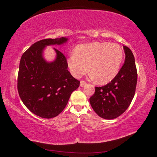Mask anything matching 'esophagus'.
I'll list each match as a JSON object with an SVG mask.
<instances>
[{
  "label": "esophagus",
  "instance_id": "34e87169",
  "mask_svg": "<svg viewBox=\"0 0 157 157\" xmlns=\"http://www.w3.org/2000/svg\"><path fill=\"white\" fill-rule=\"evenodd\" d=\"M86 84V82H85V81H84V80H81L80 81V86L84 87Z\"/></svg>",
  "mask_w": 157,
  "mask_h": 157
}]
</instances>
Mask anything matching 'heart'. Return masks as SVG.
I'll return each mask as SVG.
<instances>
[{"label": "heart", "instance_id": "obj_1", "mask_svg": "<svg viewBox=\"0 0 157 157\" xmlns=\"http://www.w3.org/2000/svg\"><path fill=\"white\" fill-rule=\"evenodd\" d=\"M123 57V50L118 44L95 42L79 45L75 53L68 58L67 65L71 74L77 78L89 70L90 76L95 78L97 82L105 84L118 73Z\"/></svg>", "mask_w": 157, "mask_h": 157}]
</instances>
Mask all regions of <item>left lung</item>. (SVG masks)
I'll use <instances>...</instances> for the list:
<instances>
[{"mask_svg":"<svg viewBox=\"0 0 157 157\" xmlns=\"http://www.w3.org/2000/svg\"><path fill=\"white\" fill-rule=\"evenodd\" d=\"M125 62L117 75L105 86L95 87L90 104L101 118L113 119L123 114L130 106L137 82L135 57L129 48L124 46Z\"/></svg>","mask_w":157,"mask_h":157,"instance_id":"1","label":"left lung"}]
</instances>
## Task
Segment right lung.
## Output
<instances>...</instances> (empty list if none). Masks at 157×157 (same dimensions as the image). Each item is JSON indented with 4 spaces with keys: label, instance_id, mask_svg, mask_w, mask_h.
Here are the masks:
<instances>
[{
    "label": "right lung",
    "instance_id": "right-lung-1",
    "mask_svg": "<svg viewBox=\"0 0 157 157\" xmlns=\"http://www.w3.org/2000/svg\"><path fill=\"white\" fill-rule=\"evenodd\" d=\"M67 38L38 41L22 54L18 74V91L21 100L31 113L42 118L58 116L64 109L79 81L68 71L66 57L54 49L57 56L52 62L42 57L47 45L62 44Z\"/></svg>",
    "mask_w": 157,
    "mask_h": 157
}]
</instances>
